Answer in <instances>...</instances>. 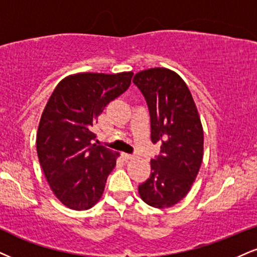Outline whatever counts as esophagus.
<instances>
[{
  "mask_svg": "<svg viewBox=\"0 0 257 257\" xmlns=\"http://www.w3.org/2000/svg\"><path fill=\"white\" fill-rule=\"evenodd\" d=\"M122 158L124 159L125 162H128V160H132L133 158H134V156H132V154H128V153H123Z\"/></svg>",
  "mask_w": 257,
  "mask_h": 257,
  "instance_id": "34e87169",
  "label": "esophagus"
}]
</instances>
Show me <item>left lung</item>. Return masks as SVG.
Returning <instances> with one entry per match:
<instances>
[{
    "mask_svg": "<svg viewBox=\"0 0 257 257\" xmlns=\"http://www.w3.org/2000/svg\"><path fill=\"white\" fill-rule=\"evenodd\" d=\"M151 117V140L160 153L151 160L150 178L139 185L147 205L168 208L190 190L202 163L203 131L191 93L179 75L166 68H151L133 79Z\"/></svg>",
    "mask_w": 257,
    "mask_h": 257,
    "instance_id": "left-lung-1",
    "label": "left lung"
}]
</instances>
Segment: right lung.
Segmentation results:
<instances>
[{
    "label": "right lung",
    "mask_w": 257,
    "mask_h": 257,
    "mask_svg": "<svg viewBox=\"0 0 257 257\" xmlns=\"http://www.w3.org/2000/svg\"><path fill=\"white\" fill-rule=\"evenodd\" d=\"M132 72L81 73L58 83L37 133V153L55 196L75 211L95 205L118 153L95 139L93 126L110 101L131 86Z\"/></svg>",
    "instance_id": "right-lung-1"
}]
</instances>
